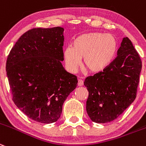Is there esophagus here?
Wrapping results in <instances>:
<instances>
[{
  "mask_svg": "<svg viewBox=\"0 0 146 146\" xmlns=\"http://www.w3.org/2000/svg\"><path fill=\"white\" fill-rule=\"evenodd\" d=\"M78 86H81L84 85V81L82 79H78Z\"/></svg>",
  "mask_w": 146,
  "mask_h": 146,
  "instance_id": "esophagus-1",
  "label": "esophagus"
}]
</instances>
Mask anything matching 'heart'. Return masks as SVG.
Returning <instances> with one entry per match:
<instances>
[{"label":"heart","instance_id":"heart-1","mask_svg":"<svg viewBox=\"0 0 146 146\" xmlns=\"http://www.w3.org/2000/svg\"><path fill=\"white\" fill-rule=\"evenodd\" d=\"M72 46L63 50L64 62L67 69L76 73L82 64L93 73L105 70L111 63L117 50V42L111 34L90 32L73 39Z\"/></svg>","mask_w":146,"mask_h":146}]
</instances>
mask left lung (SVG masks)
I'll return each instance as SVG.
<instances>
[{
  "instance_id": "obj_1",
  "label": "left lung",
  "mask_w": 146,
  "mask_h": 146,
  "mask_svg": "<svg viewBox=\"0 0 146 146\" xmlns=\"http://www.w3.org/2000/svg\"><path fill=\"white\" fill-rule=\"evenodd\" d=\"M142 62L128 37H124L117 56L104 70L88 76L86 111L96 123L111 122L134 102Z\"/></svg>"
}]
</instances>
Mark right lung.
<instances>
[{
  "instance_id": "obj_1",
  "label": "right lung",
  "mask_w": 146,
  "mask_h": 146,
  "mask_svg": "<svg viewBox=\"0 0 146 146\" xmlns=\"http://www.w3.org/2000/svg\"><path fill=\"white\" fill-rule=\"evenodd\" d=\"M64 29L35 28L21 35L11 50L6 73L16 107L40 123L56 122L77 77L65 70Z\"/></svg>"
}]
</instances>
